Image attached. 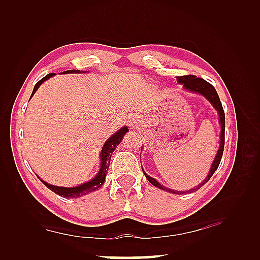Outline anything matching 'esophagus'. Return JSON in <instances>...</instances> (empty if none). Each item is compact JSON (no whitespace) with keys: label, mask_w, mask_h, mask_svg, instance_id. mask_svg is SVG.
<instances>
[{"label":"esophagus","mask_w":260,"mask_h":260,"mask_svg":"<svg viewBox=\"0 0 260 260\" xmlns=\"http://www.w3.org/2000/svg\"><path fill=\"white\" fill-rule=\"evenodd\" d=\"M137 123H139V120H137V118L135 117V118H133V119H132L131 121H129V126H136L137 125Z\"/></svg>","instance_id":"obj_1"}]
</instances>
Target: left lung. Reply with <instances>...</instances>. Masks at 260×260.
Wrapping results in <instances>:
<instances>
[{"label": "left lung", "mask_w": 260, "mask_h": 260, "mask_svg": "<svg viewBox=\"0 0 260 260\" xmlns=\"http://www.w3.org/2000/svg\"><path fill=\"white\" fill-rule=\"evenodd\" d=\"M178 82L180 85L183 86V89L190 91V92H194V93H199V95H202L204 98L208 99V102L212 105L213 108L217 110L218 115H219V124L221 126V132H220V145H219V150L215 154V157L213 159V162L211 164V168H210L209 173L207 175V178L203 180V182H201L200 184L198 186L193 187L191 190H187V191H176V190H172V189H169V187L162 185L159 182H157L155 179L151 178L150 175H147L145 173V171L143 170V172H144L146 179L150 181V183L153 184L154 186H156L157 189H161L164 190L167 192L170 193H174V194H184V193H191L193 191H197L200 189L202 185H204L207 183V182L210 180V178L213 175V173L217 171L220 161H221V157H222V154H223V147H224V112H223V108H222V105L221 102H220V98L217 93V90L214 89V87L209 84L208 81H206L202 78H197L196 76H181L178 77ZM143 148V147H142Z\"/></svg>", "instance_id": "left-lung-1"}]
</instances>
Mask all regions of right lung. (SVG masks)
Instances as JSON below:
<instances>
[{
  "label": "right lung",
  "mask_w": 260,
  "mask_h": 260,
  "mask_svg": "<svg viewBox=\"0 0 260 260\" xmlns=\"http://www.w3.org/2000/svg\"><path fill=\"white\" fill-rule=\"evenodd\" d=\"M81 73H87V71H81ZM62 74H80V70H67V71H63ZM54 75L56 74H49L46 77H43L40 81H38L35 88H33L31 97L35 95L36 91L39 89V87H40L43 82L48 80L49 78H51V77H53ZM127 132H128V127H126V126L121 127L120 129H118L115 134H113L106 142H105V144L102 148V152H101V154H99V158H101V168H99V171L95 178H92L90 181L85 182V183L77 185V186L66 187V186H57V185L49 184V183H47V182L41 180L39 176L38 178L40 179V181L48 187V189H50L52 192L56 193V194H58L60 197H63V198H67V199L79 198L81 196H86V194H88V193L98 190L99 187H101L105 183V178H106L107 171L109 168L112 154L115 151V148L119 145V143L121 142V140H123V136L127 133Z\"/></svg>",
  "instance_id": "right-lung-1"
}]
</instances>
